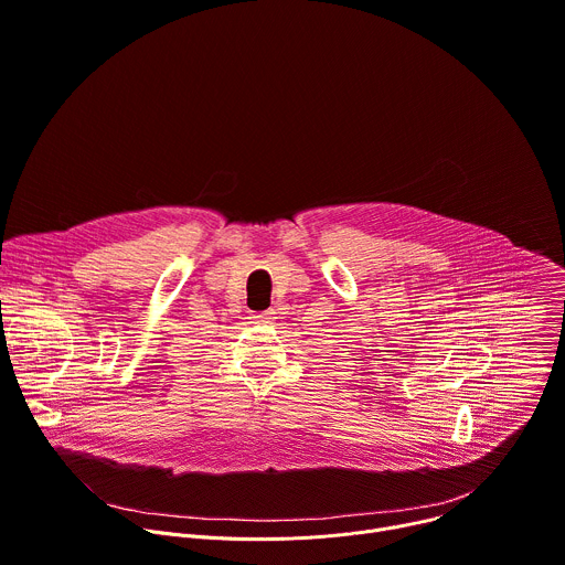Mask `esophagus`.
Listing matches in <instances>:
<instances>
[{
	"instance_id": "1",
	"label": "esophagus",
	"mask_w": 565,
	"mask_h": 565,
	"mask_svg": "<svg viewBox=\"0 0 565 565\" xmlns=\"http://www.w3.org/2000/svg\"><path fill=\"white\" fill-rule=\"evenodd\" d=\"M271 316H274V311H271V309H267V311H258V313H252L249 318H252L254 322H269V320H271Z\"/></svg>"
}]
</instances>
